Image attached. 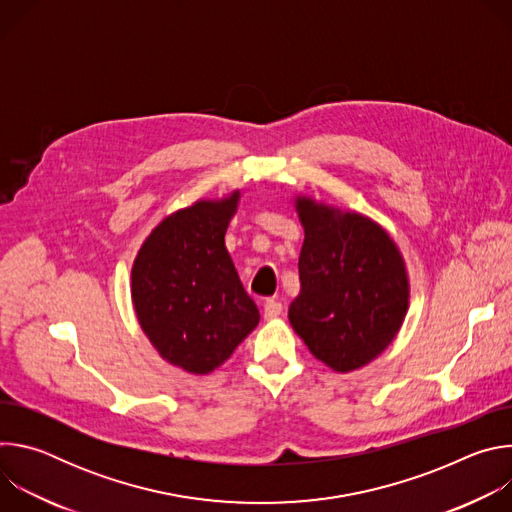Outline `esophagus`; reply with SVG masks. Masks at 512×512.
<instances>
[{"label":"esophagus","mask_w":512,"mask_h":512,"mask_svg":"<svg viewBox=\"0 0 512 512\" xmlns=\"http://www.w3.org/2000/svg\"><path fill=\"white\" fill-rule=\"evenodd\" d=\"M281 312H283V306L277 300H267L265 302V308H263L265 320H275V318L281 316Z\"/></svg>","instance_id":"1"}]
</instances>
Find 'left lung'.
<instances>
[{
  "instance_id": "obj_1",
  "label": "left lung",
  "mask_w": 512,
  "mask_h": 512,
  "mask_svg": "<svg viewBox=\"0 0 512 512\" xmlns=\"http://www.w3.org/2000/svg\"><path fill=\"white\" fill-rule=\"evenodd\" d=\"M294 206L304 245L289 324L326 367L352 373L373 362L403 326L409 310L405 259L369 216L304 194Z\"/></svg>"
}]
</instances>
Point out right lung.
<instances>
[{"label":"right lung","instance_id":"add662e5","mask_svg":"<svg viewBox=\"0 0 512 512\" xmlns=\"http://www.w3.org/2000/svg\"><path fill=\"white\" fill-rule=\"evenodd\" d=\"M239 200L233 190L168 214L133 259L131 302L143 334L192 375L221 367L259 324L225 247Z\"/></svg>","mask_w":512,"mask_h":512}]
</instances>
